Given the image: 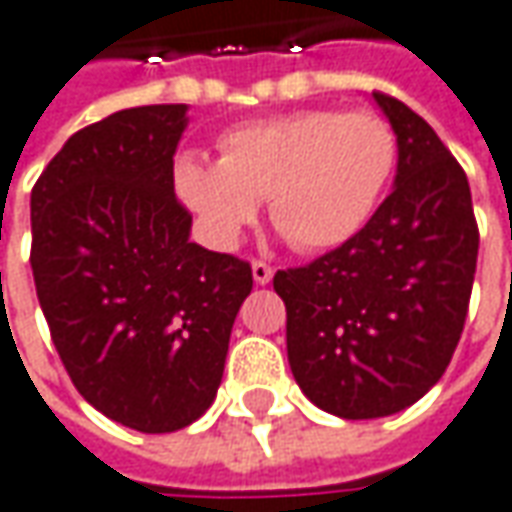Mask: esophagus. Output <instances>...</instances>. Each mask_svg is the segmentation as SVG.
I'll return each mask as SVG.
<instances>
[{
  "instance_id": "34e87169",
  "label": "esophagus",
  "mask_w": 512,
  "mask_h": 512,
  "mask_svg": "<svg viewBox=\"0 0 512 512\" xmlns=\"http://www.w3.org/2000/svg\"><path fill=\"white\" fill-rule=\"evenodd\" d=\"M252 277H255V283L266 286V283H272L274 269L269 263H263V260H252Z\"/></svg>"
}]
</instances>
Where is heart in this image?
Here are the masks:
<instances>
[{
    "mask_svg": "<svg viewBox=\"0 0 512 512\" xmlns=\"http://www.w3.org/2000/svg\"><path fill=\"white\" fill-rule=\"evenodd\" d=\"M221 164L186 158L178 192L215 246H235L260 198L280 235L300 252L351 240L374 215L399 155L397 130L374 110L311 107L226 130Z\"/></svg>",
    "mask_w": 512,
    "mask_h": 512,
    "instance_id": "1",
    "label": "heart"
}]
</instances>
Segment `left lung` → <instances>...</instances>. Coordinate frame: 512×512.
Wrapping results in <instances>:
<instances>
[{
  "mask_svg": "<svg viewBox=\"0 0 512 512\" xmlns=\"http://www.w3.org/2000/svg\"><path fill=\"white\" fill-rule=\"evenodd\" d=\"M374 98L397 130L394 192L343 246L274 274L291 374L317 408L343 419L397 414L439 382L479 255L465 169L411 107Z\"/></svg>",
  "mask_w": 512,
  "mask_h": 512,
  "instance_id": "1",
  "label": "left lung"
}]
</instances>
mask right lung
I'll return each instance as SVG.
<instances>
[{
  "label": "right lung",
  "mask_w": 512,
  "mask_h": 512,
  "mask_svg": "<svg viewBox=\"0 0 512 512\" xmlns=\"http://www.w3.org/2000/svg\"><path fill=\"white\" fill-rule=\"evenodd\" d=\"M186 104L107 115L67 138L30 192V266L76 391L141 433L212 405L252 266L189 243L172 155Z\"/></svg>",
  "instance_id": "1"
}]
</instances>
